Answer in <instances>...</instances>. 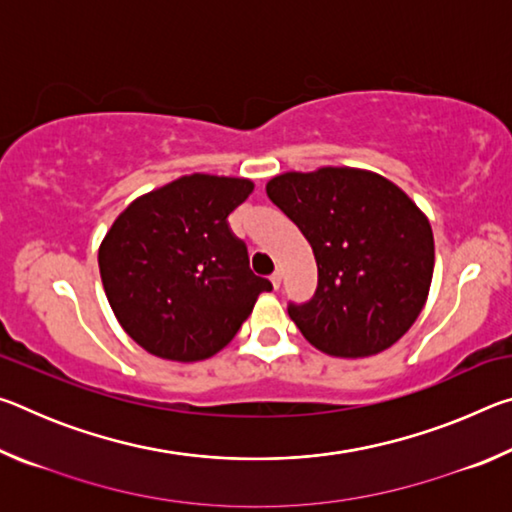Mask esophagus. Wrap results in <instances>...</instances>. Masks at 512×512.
I'll list each match as a JSON object with an SVG mask.
<instances>
[{
	"instance_id": "34e87169",
	"label": "esophagus",
	"mask_w": 512,
	"mask_h": 512,
	"mask_svg": "<svg viewBox=\"0 0 512 512\" xmlns=\"http://www.w3.org/2000/svg\"><path fill=\"white\" fill-rule=\"evenodd\" d=\"M271 282H273V287H275V289H280V284H282V273H280V271H275V273L271 275Z\"/></svg>"
}]
</instances>
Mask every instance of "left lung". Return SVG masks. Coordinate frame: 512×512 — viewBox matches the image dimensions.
<instances>
[{
	"instance_id": "8db88e82",
	"label": "left lung",
	"mask_w": 512,
	"mask_h": 512,
	"mask_svg": "<svg viewBox=\"0 0 512 512\" xmlns=\"http://www.w3.org/2000/svg\"><path fill=\"white\" fill-rule=\"evenodd\" d=\"M266 194L311 244L318 287L289 305L302 336L329 357L384 352L409 332L433 275L429 219L391 180L323 167L268 180Z\"/></svg>"
}]
</instances>
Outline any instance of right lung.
Listing matches in <instances>:
<instances>
[{
  "label": "right lung",
  "mask_w": 512,
  "mask_h": 512,
  "mask_svg": "<svg viewBox=\"0 0 512 512\" xmlns=\"http://www.w3.org/2000/svg\"><path fill=\"white\" fill-rule=\"evenodd\" d=\"M253 187L192 173L135 198L112 223L99 248L101 282L119 325L146 352L210 359L273 289L250 271L248 248L228 225Z\"/></svg>",
  "instance_id": "right-lung-1"
}]
</instances>
